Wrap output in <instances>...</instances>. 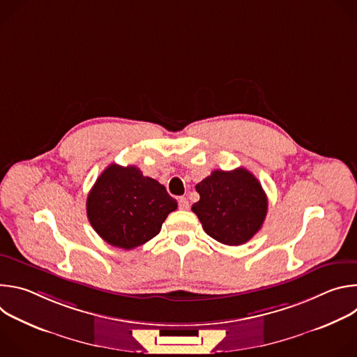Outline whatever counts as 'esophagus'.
Returning a JSON list of instances; mask_svg holds the SVG:
<instances>
[{
  "label": "esophagus",
  "mask_w": 357,
  "mask_h": 357,
  "mask_svg": "<svg viewBox=\"0 0 357 357\" xmlns=\"http://www.w3.org/2000/svg\"><path fill=\"white\" fill-rule=\"evenodd\" d=\"M178 205H179V209L188 211L189 209V200L186 197H179L178 199Z\"/></svg>",
  "instance_id": "34e87169"
}]
</instances>
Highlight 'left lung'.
<instances>
[{
	"label": "left lung",
	"mask_w": 357,
	"mask_h": 357,
	"mask_svg": "<svg viewBox=\"0 0 357 357\" xmlns=\"http://www.w3.org/2000/svg\"><path fill=\"white\" fill-rule=\"evenodd\" d=\"M196 192L200 199L192 212L219 243L240 245L261 229L268 200L259 179L247 169H216L196 185Z\"/></svg>",
	"instance_id": "1"
}]
</instances>
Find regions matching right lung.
Here are the masks:
<instances>
[{"instance_id":"1","label":"right lung","mask_w":357,"mask_h":357,"mask_svg":"<svg viewBox=\"0 0 357 357\" xmlns=\"http://www.w3.org/2000/svg\"><path fill=\"white\" fill-rule=\"evenodd\" d=\"M176 200L164 185L144 176L139 168L109 165L97 178L86 202L96 233L109 244L131 250L155 237Z\"/></svg>"}]
</instances>
